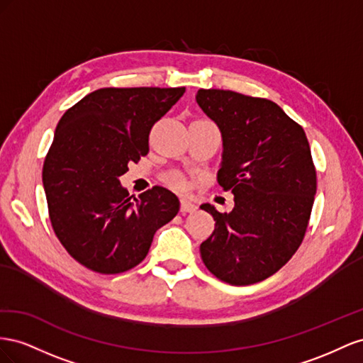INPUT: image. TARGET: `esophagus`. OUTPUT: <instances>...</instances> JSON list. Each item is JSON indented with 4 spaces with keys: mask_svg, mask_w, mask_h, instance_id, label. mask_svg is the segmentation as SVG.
<instances>
[{
    "mask_svg": "<svg viewBox=\"0 0 363 363\" xmlns=\"http://www.w3.org/2000/svg\"><path fill=\"white\" fill-rule=\"evenodd\" d=\"M196 210H198V205H196L194 202L185 199V198L181 199V211L182 213H191V211H196Z\"/></svg>",
    "mask_w": 363,
    "mask_h": 363,
    "instance_id": "obj_1",
    "label": "esophagus"
}]
</instances>
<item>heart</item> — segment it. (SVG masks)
<instances>
[{"mask_svg":"<svg viewBox=\"0 0 363 363\" xmlns=\"http://www.w3.org/2000/svg\"><path fill=\"white\" fill-rule=\"evenodd\" d=\"M170 182L173 184V185H181L182 184V178L179 174H172L170 176Z\"/></svg>","mask_w":363,"mask_h":363,"instance_id":"1","label":"heart"}]
</instances>
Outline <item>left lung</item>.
I'll use <instances>...</instances> for the list:
<instances>
[{"instance_id": "left-lung-1", "label": "left lung", "mask_w": 363, "mask_h": 363, "mask_svg": "<svg viewBox=\"0 0 363 363\" xmlns=\"http://www.w3.org/2000/svg\"><path fill=\"white\" fill-rule=\"evenodd\" d=\"M196 101L222 135L217 182L234 194L230 213L202 242L206 269L233 286L263 281L301 245L316 193V170L304 129L277 103L223 89H199Z\"/></svg>"}]
</instances>
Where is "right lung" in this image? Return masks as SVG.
Here are the masks:
<instances>
[{
  "mask_svg": "<svg viewBox=\"0 0 363 363\" xmlns=\"http://www.w3.org/2000/svg\"><path fill=\"white\" fill-rule=\"evenodd\" d=\"M185 88H101L57 123L44 162L50 220L80 264L120 274L146 258L153 235L179 211L170 190L129 196L120 176L149 152V133Z\"/></svg>",
  "mask_w": 363,
  "mask_h": 363,
  "instance_id": "obj_1",
  "label": "right lung"
}]
</instances>
